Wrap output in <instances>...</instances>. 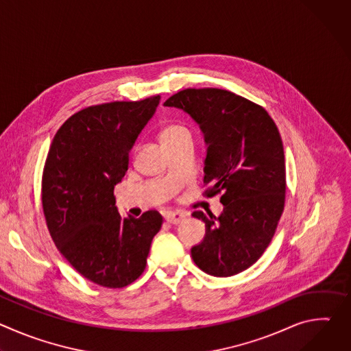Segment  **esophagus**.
Segmentation results:
<instances>
[{"instance_id": "1", "label": "esophagus", "mask_w": 351, "mask_h": 351, "mask_svg": "<svg viewBox=\"0 0 351 351\" xmlns=\"http://www.w3.org/2000/svg\"><path fill=\"white\" fill-rule=\"evenodd\" d=\"M186 217H187V215H186L184 213H180V211H169V213L165 214V221L169 222V223L176 225V223H180L182 221H184Z\"/></svg>"}]
</instances>
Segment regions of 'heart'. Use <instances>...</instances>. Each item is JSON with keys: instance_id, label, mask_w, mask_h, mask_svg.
<instances>
[{"instance_id": "obj_1", "label": "heart", "mask_w": 351, "mask_h": 351, "mask_svg": "<svg viewBox=\"0 0 351 351\" xmlns=\"http://www.w3.org/2000/svg\"><path fill=\"white\" fill-rule=\"evenodd\" d=\"M161 140L165 147L173 145V144L184 141V140H191V132L183 123H172L162 129Z\"/></svg>"}]
</instances>
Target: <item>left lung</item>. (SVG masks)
Masks as SVG:
<instances>
[{"label": "left lung", "mask_w": 351, "mask_h": 351, "mask_svg": "<svg viewBox=\"0 0 351 351\" xmlns=\"http://www.w3.org/2000/svg\"><path fill=\"white\" fill-rule=\"evenodd\" d=\"M184 111L207 144L206 193H222V214L202 211V243L191 247L195 265L226 278L252 267L269 245L285 207L286 171L279 130L268 112L232 91L186 88L164 103Z\"/></svg>", "instance_id": "left-lung-1"}]
</instances>
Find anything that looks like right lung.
Instances as JSON below:
<instances>
[{
	"label": "right lung",
	"instance_id": "right-lung-1",
	"mask_svg": "<svg viewBox=\"0 0 351 351\" xmlns=\"http://www.w3.org/2000/svg\"><path fill=\"white\" fill-rule=\"evenodd\" d=\"M160 99L84 108L58 129L49 147L41 182L49 234L69 264L99 286L118 289L134 282L162 225L158 211L122 218L114 197L130 149Z\"/></svg>",
	"mask_w": 351,
	"mask_h": 351
}]
</instances>
